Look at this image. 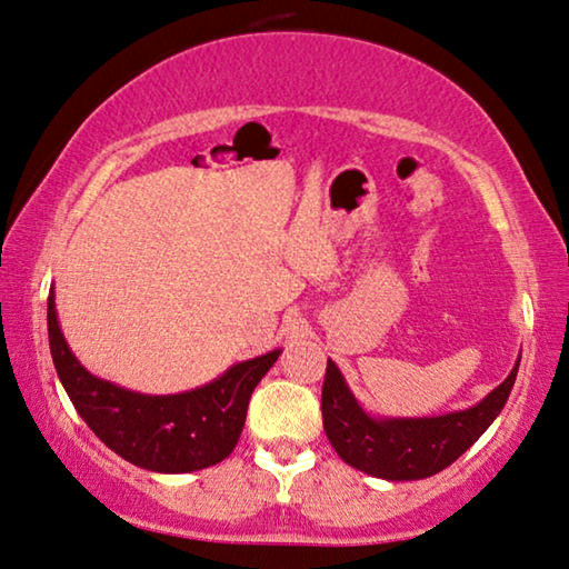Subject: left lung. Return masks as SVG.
<instances>
[{
    "label": "left lung",
    "mask_w": 569,
    "mask_h": 569,
    "mask_svg": "<svg viewBox=\"0 0 569 569\" xmlns=\"http://www.w3.org/2000/svg\"><path fill=\"white\" fill-rule=\"evenodd\" d=\"M517 370L519 360L505 383L467 411L423 418H376L358 403L340 368L328 360L322 383L325 433L342 461L370 477L388 481L433 477L451 467L495 423L515 386Z\"/></svg>",
    "instance_id": "8db88e82"
}]
</instances>
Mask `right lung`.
Instances as JSON below:
<instances>
[{
	"mask_svg": "<svg viewBox=\"0 0 569 569\" xmlns=\"http://www.w3.org/2000/svg\"><path fill=\"white\" fill-rule=\"evenodd\" d=\"M48 332L54 370L74 411L120 459L158 473L213 467L234 451L249 398L282 350L231 366L211 383L173 396H146L92 376L72 356L48 297Z\"/></svg>",
	"mask_w": 569,
	"mask_h": 569,
	"instance_id": "right-lung-1",
	"label": "right lung"
}]
</instances>
